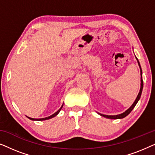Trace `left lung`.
Here are the masks:
<instances>
[{
  "label": "left lung",
  "instance_id": "obj_1",
  "mask_svg": "<svg viewBox=\"0 0 155 155\" xmlns=\"http://www.w3.org/2000/svg\"><path fill=\"white\" fill-rule=\"evenodd\" d=\"M136 58V57H135ZM137 59V63H138V65L140 67V75H141V78H140V92L138 93V94H137V96L136 97V99H135V100L134 102L132 105L130 106V107L129 108L126 110V111L124 112V113L122 114H118V115H114V116H111V115H104V114H100V113H98V114L99 115L103 116V117H105V118H110V119H120V118H125L126 116H128L129 114L130 113L131 111L134 109V107H135V105L137 104V101H139L140 98V96H141V94H142V92H143V72H142V69H141V66H140V62L138 61V59Z\"/></svg>",
  "mask_w": 155,
  "mask_h": 155
}]
</instances>
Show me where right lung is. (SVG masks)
Here are the masks:
<instances>
[{
	"label": "right lung",
	"instance_id": "add662e5",
	"mask_svg": "<svg viewBox=\"0 0 155 155\" xmlns=\"http://www.w3.org/2000/svg\"><path fill=\"white\" fill-rule=\"evenodd\" d=\"M63 106V105L61 106V107L60 108V109H59L58 110V111H57L56 112H55V113H54V114H52V115H51V116H48V117L43 118H32L28 117V116H27V117L29 119H30V120H45L50 119V118H54V117H55V116H56L58 115V113H59V112H60V111H61V109H62Z\"/></svg>",
	"mask_w": 155,
	"mask_h": 155
}]
</instances>
